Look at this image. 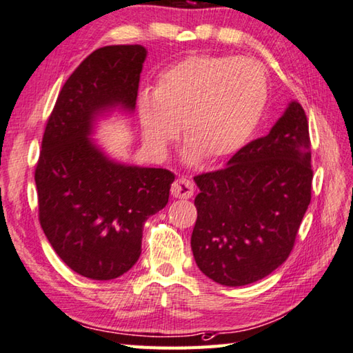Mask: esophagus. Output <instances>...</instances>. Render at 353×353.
<instances>
[{
  "label": "esophagus",
  "mask_w": 353,
  "mask_h": 353,
  "mask_svg": "<svg viewBox=\"0 0 353 353\" xmlns=\"http://www.w3.org/2000/svg\"><path fill=\"white\" fill-rule=\"evenodd\" d=\"M172 195L175 198H181V199H188L192 195H194V183L188 178H179L176 181L172 184Z\"/></svg>",
  "instance_id": "obj_1"
}]
</instances>
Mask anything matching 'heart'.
I'll list each match as a JSON object with an SVG mask.
<instances>
[{"label": "heart", "mask_w": 353, "mask_h": 353, "mask_svg": "<svg viewBox=\"0 0 353 353\" xmlns=\"http://www.w3.org/2000/svg\"><path fill=\"white\" fill-rule=\"evenodd\" d=\"M268 78L252 58L192 55L159 73L154 90L138 97L143 139L157 157L181 125L188 164L219 161L248 141L263 115Z\"/></svg>", "instance_id": "heart-1"}]
</instances>
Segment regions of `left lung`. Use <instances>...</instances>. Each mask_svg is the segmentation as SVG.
I'll return each instance as SVG.
<instances>
[{
	"label": "left lung",
	"instance_id": "obj_1",
	"mask_svg": "<svg viewBox=\"0 0 353 353\" xmlns=\"http://www.w3.org/2000/svg\"><path fill=\"white\" fill-rule=\"evenodd\" d=\"M312 178L307 118L290 101L269 134L239 149L228 168L194 178L190 245L199 270L236 288L280 268L310 204Z\"/></svg>",
	"mask_w": 353,
	"mask_h": 353
}]
</instances>
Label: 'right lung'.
I'll use <instances>...</instances> for the list:
<instances>
[{"mask_svg":"<svg viewBox=\"0 0 353 353\" xmlns=\"http://www.w3.org/2000/svg\"><path fill=\"white\" fill-rule=\"evenodd\" d=\"M143 46H108L78 65L46 125L35 170L39 223L53 250L90 280H114L141 255L143 228L165 208L175 175L109 157L94 135L135 112Z\"/></svg>","mask_w":353,"mask_h":353,"instance_id":"right-lung-1","label":"right lung"}]
</instances>
